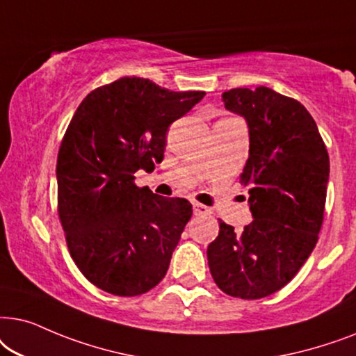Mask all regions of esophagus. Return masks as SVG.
<instances>
[{
	"label": "esophagus",
	"mask_w": 356,
	"mask_h": 356,
	"mask_svg": "<svg viewBox=\"0 0 356 356\" xmlns=\"http://www.w3.org/2000/svg\"><path fill=\"white\" fill-rule=\"evenodd\" d=\"M193 213H195L197 216H210L211 208H208L207 205H202V203H193Z\"/></svg>",
	"instance_id": "esophagus-1"
}]
</instances>
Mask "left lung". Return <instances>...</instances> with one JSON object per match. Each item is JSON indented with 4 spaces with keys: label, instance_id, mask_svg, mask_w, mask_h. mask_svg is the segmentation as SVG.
<instances>
[{
    "label": "left lung",
    "instance_id": "8db88e82",
    "mask_svg": "<svg viewBox=\"0 0 356 356\" xmlns=\"http://www.w3.org/2000/svg\"><path fill=\"white\" fill-rule=\"evenodd\" d=\"M227 111L249 125V187L254 220L243 233L220 222L208 245L211 277L226 295L260 300L282 290L319 239L329 181V154L317 125L296 99L259 86L222 94Z\"/></svg>",
    "mask_w": 356,
    "mask_h": 356
}]
</instances>
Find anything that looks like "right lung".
I'll use <instances>...</instances> for the list:
<instances>
[{
  "label": "right lung",
  "instance_id": "add662e5",
  "mask_svg": "<svg viewBox=\"0 0 356 356\" xmlns=\"http://www.w3.org/2000/svg\"><path fill=\"white\" fill-rule=\"evenodd\" d=\"M203 96L125 76L89 92L65 131L56 181L66 245L111 295H143L168 272L192 205L138 187L134 174L163 161L169 125Z\"/></svg>",
  "mask_w": 356,
  "mask_h": 356
}]
</instances>
